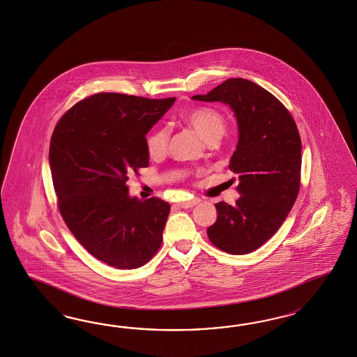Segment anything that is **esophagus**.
Listing matches in <instances>:
<instances>
[{
    "label": "esophagus",
    "mask_w": 357,
    "mask_h": 357,
    "mask_svg": "<svg viewBox=\"0 0 357 357\" xmlns=\"http://www.w3.org/2000/svg\"><path fill=\"white\" fill-rule=\"evenodd\" d=\"M199 198H192V199H188V201H183V202H180V207H183V208H189V207H193L195 204H199Z\"/></svg>",
    "instance_id": "esophagus-1"
}]
</instances>
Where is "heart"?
<instances>
[{"label": "heart", "instance_id": "obj_1", "mask_svg": "<svg viewBox=\"0 0 357 357\" xmlns=\"http://www.w3.org/2000/svg\"><path fill=\"white\" fill-rule=\"evenodd\" d=\"M185 121L190 128H193L201 138L206 142H214L222 137L225 130V119L223 114L214 108H197L185 116ZM168 143V129L156 128L149 132L146 138L147 151L151 156H160L167 150Z\"/></svg>", "mask_w": 357, "mask_h": 357}]
</instances>
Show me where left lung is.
<instances>
[{"mask_svg":"<svg viewBox=\"0 0 357 357\" xmlns=\"http://www.w3.org/2000/svg\"><path fill=\"white\" fill-rule=\"evenodd\" d=\"M198 102L229 105L238 142L229 169L238 176L236 204H215L218 218L207 228L210 241L229 255H248L275 234L300 189L301 139L295 121L273 93L244 78H231Z\"/></svg>","mask_w":357,"mask_h":357,"instance_id":"left-lung-1","label":"left lung"}]
</instances>
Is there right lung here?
Instances as JSON below:
<instances>
[{"instance_id":"obj_1","label":"right lung","mask_w":357,"mask_h":357,"mask_svg":"<svg viewBox=\"0 0 357 357\" xmlns=\"http://www.w3.org/2000/svg\"><path fill=\"white\" fill-rule=\"evenodd\" d=\"M174 100L96 93L65 113L52 134L50 167L62 218L90 255L116 268L141 267L162 245L171 206L130 197L126 181L149 167L146 134Z\"/></svg>"}]
</instances>
